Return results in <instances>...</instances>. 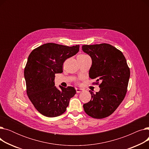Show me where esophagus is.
Segmentation results:
<instances>
[{
  "instance_id": "obj_1",
  "label": "esophagus",
  "mask_w": 149,
  "mask_h": 149,
  "mask_svg": "<svg viewBox=\"0 0 149 149\" xmlns=\"http://www.w3.org/2000/svg\"><path fill=\"white\" fill-rule=\"evenodd\" d=\"M83 91V89H80V88H76V92L77 93H80Z\"/></svg>"
}]
</instances>
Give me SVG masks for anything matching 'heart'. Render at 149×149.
<instances>
[{"mask_svg":"<svg viewBox=\"0 0 149 149\" xmlns=\"http://www.w3.org/2000/svg\"><path fill=\"white\" fill-rule=\"evenodd\" d=\"M79 56H81V57H86V56H88L87 55H85V54H80V55H79Z\"/></svg>","mask_w":149,"mask_h":149,"instance_id":"1","label":"heart"}]
</instances>
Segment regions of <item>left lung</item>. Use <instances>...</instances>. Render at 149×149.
<instances>
[{
	"label": "left lung",
	"instance_id": "left-lung-1",
	"mask_svg": "<svg viewBox=\"0 0 149 149\" xmlns=\"http://www.w3.org/2000/svg\"><path fill=\"white\" fill-rule=\"evenodd\" d=\"M83 52L92 58L89 77L96 79L100 91L91 93V100L83 104L84 112L93 118L112 114L126 96L130 69L121 51L107 43L83 45ZM90 92V91H89Z\"/></svg>",
	"mask_w": 149,
	"mask_h": 149
}]
</instances>
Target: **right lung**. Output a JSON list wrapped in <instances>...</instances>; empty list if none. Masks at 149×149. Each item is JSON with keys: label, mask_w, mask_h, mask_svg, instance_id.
<instances>
[{"label": "right lung", "mask_w": 149, "mask_h": 149, "mask_svg": "<svg viewBox=\"0 0 149 149\" xmlns=\"http://www.w3.org/2000/svg\"><path fill=\"white\" fill-rule=\"evenodd\" d=\"M80 45L68 46L48 43L31 52L24 70L26 93L43 115L56 117L63 113L76 93L74 88L55 86V74L63 72V65L79 51Z\"/></svg>", "instance_id": "obj_1"}]
</instances>
